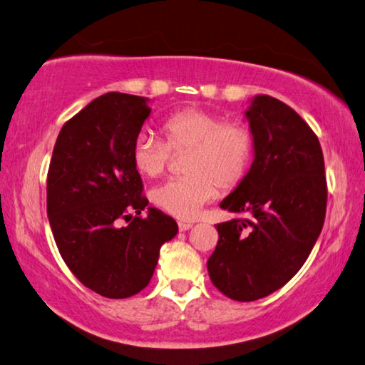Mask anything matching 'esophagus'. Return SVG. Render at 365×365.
I'll return each mask as SVG.
<instances>
[{"instance_id":"esophagus-1","label":"esophagus","mask_w":365,"mask_h":365,"mask_svg":"<svg viewBox=\"0 0 365 365\" xmlns=\"http://www.w3.org/2000/svg\"><path fill=\"white\" fill-rule=\"evenodd\" d=\"M193 227V222H178V230L180 232H187Z\"/></svg>"}]
</instances>
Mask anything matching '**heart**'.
Segmentation results:
<instances>
[{
    "mask_svg": "<svg viewBox=\"0 0 365 365\" xmlns=\"http://www.w3.org/2000/svg\"><path fill=\"white\" fill-rule=\"evenodd\" d=\"M168 143L150 132L133 141L132 163L138 174H164L172 151L190 150L185 174L151 191L153 205L177 219H195L222 190L242 183L255 158V133L245 122L227 120L225 115L200 108H187L170 114L163 123Z\"/></svg>",
    "mask_w": 365,
    "mask_h": 365,
    "instance_id": "heart-1",
    "label": "heart"
}]
</instances>
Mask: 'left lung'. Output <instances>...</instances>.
Listing matches in <instances>:
<instances>
[{"label":"left lung","instance_id":"left-lung-1","mask_svg":"<svg viewBox=\"0 0 365 365\" xmlns=\"http://www.w3.org/2000/svg\"><path fill=\"white\" fill-rule=\"evenodd\" d=\"M245 117L255 159L220 207L248 217L217 224L207 272L219 292L246 302L277 292L306 262L324 227L327 182L319 138L292 108L257 95Z\"/></svg>","mask_w":365,"mask_h":365}]
</instances>
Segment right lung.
Listing matches in <instances>:
<instances>
[{"label":"right lung","mask_w":365,"mask_h":365,"mask_svg":"<svg viewBox=\"0 0 365 365\" xmlns=\"http://www.w3.org/2000/svg\"><path fill=\"white\" fill-rule=\"evenodd\" d=\"M148 103L110 91L86 104L61 128L48 170L46 211L61 256L86 288L110 299L141 292L160 246L178 232L170 215L151 206L148 217L120 227L148 206L132 163Z\"/></svg>","instance_id":"obj_1"}]
</instances>
